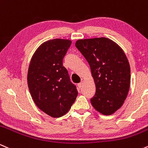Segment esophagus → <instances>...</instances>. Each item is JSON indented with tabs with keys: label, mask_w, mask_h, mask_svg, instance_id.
<instances>
[{
	"label": "esophagus",
	"mask_w": 148,
	"mask_h": 148,
	"mask_svg": "<svg viewBox=\"0 0 148 148\" xmlns=\"http://www.w3.org/2000/svg\"><path fill=\"white\" fill-rule=\"evenodd\" d=\"M83 84H84V83H83V82L79 83V84H78V87H79V88H80V89H81V88L83 87Z\"/></svg>",
	"instance_id": "1"
}]
</instances>
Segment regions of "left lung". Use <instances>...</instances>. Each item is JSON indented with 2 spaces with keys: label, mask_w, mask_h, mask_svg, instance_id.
Instances as JSON below:
<instances>
[{
  "label": "left lung",
  "mask_w": 148,
  "mask_h": 148,
  "mask_svg": "<svg viewBox=\"0 0 148 148\" xmlns=\"http://www.w3.org/2000/svg\"><path fill=\"white\" fill-rule=\"evenodd\" d=\"M76 47L90 67L96 86L92 106L111 115L123 106L130 85V66L123 49L106 37L79 40Z\"/></svg>",
  "instance_id": "1"
}]
</instances>
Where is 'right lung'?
I'll list each match as a JSON object with an SVG mask.
<instances>
[{
  "label": "right lung",
  "mask_w": 148,
  "mask_h": 148,
  "mask_svg": "<svg viewBox=\"0 0 148 148\" xmlns=\"http://www.w3.org/2000/svg\"><path fill=\"white\" fill-rule=\"evenodd\" d=\"M72 41L54 39L37 49L30 60L28 86L37 107L53 118L68 112L78 95L62 60Z\"/></svg>",
  "instance_id": "obj_1"
}]
</instances>
